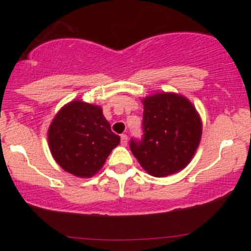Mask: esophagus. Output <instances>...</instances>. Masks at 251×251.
I'll list each match as a JSON object with an SVG mask.
<instances>
[{"label": "esophagus", "mask_w": 251, "mask_h": 251, "mask_svg": "<svg viewBox=\"0 0 251 251\" xmlns=\"http://www.w3.org/2000/svg\"><path fill=\"white\" fill-rule=\"evenodd\" d=\"M120 139H122V145H124V146L127 145V135L122 134L120 135Z\"/></svg>", "instance_id": "1"}]
</instances>
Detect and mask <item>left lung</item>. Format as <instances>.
Here are the masks:
<instances>
[{
  "instance_id": "8db88e82",
  "label": "left lung",
  "mask_w": 251,
  "mask_h": 251,
  "mask_svg": "<svg viewBox=\"0 0 251 251\" xmlns=\"http://www.w3.org/2000/svg\"><path fill=\"white\" fill-rule=\"evenodd\" d=\"M142 142L129 148L142 168L153 177H166L188 166L200 146L201 119L188 98L162 92L144 98Z\"/></svg>"
}]
</instances>
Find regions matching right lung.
I'll list each match as a JSON object with an SVG mask.
<instances>
[{
	"label": "right lung",
	"mask_w": 251,
	"mask_h": 251,
	"mask_svg": "<svg viewBox=\"0 0 251 251\" xmlns=\"http://www.w3.org/2000/svg\"><path fill=\"white\" fill-rule=\"evenodd\" d=\"M120 137L98 105L73 100L61 107L48 128V145L55 162L79 178L100 171Z\"/></svg>",
	"instance_id": "1"
}]
</instances>
